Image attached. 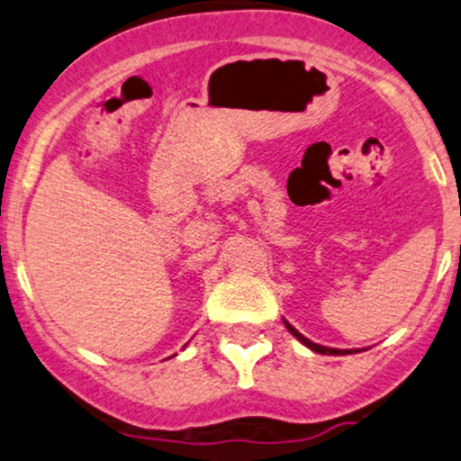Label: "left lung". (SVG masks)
<instances>
[{
    "instance_id": "obj_1",
    "label": "left lung",
    "mask_w": 461,
    "mask_h": 461,
    "mask_svg": "<svg viewBox=\"0 0 461 461\" xmlns=\"http://www.w3.org/2000/svg\"><path fill=\"white\" fill-rule=\"evenodd\" d=\"M285 327H286L288 330H291V335L297 337V339L302 341L303 346H308L310 349H314V352H318V354H329V356H343V354H354V352H356V349H354V352H352V349H335V348H327V346H318V343L310 341L308 337H303L302 333H299L297 329L293 327V324H288L286 321H285Z\"/></svg>"
}]
</instances>
